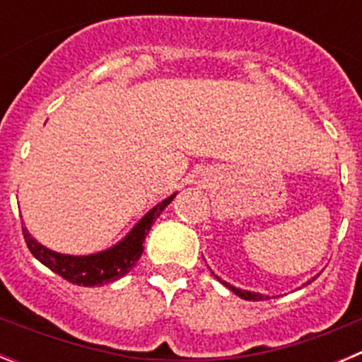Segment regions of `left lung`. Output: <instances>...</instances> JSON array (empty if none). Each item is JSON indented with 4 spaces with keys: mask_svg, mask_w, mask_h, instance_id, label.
I'll list each match as a JSON object with an SVG mask.
<instances>
[{
    "mask_svg": "<svg viewBox=\"0 0 362 362\" xmlns=\"http://www.w3.org/2000/svg\"><path fill=\"white\" fill-rule=\"evenodd\" d=\"M217 279H219V277H217ZM221 283L225 284V286H226V288H228V290H232V292L235 293V296L241 297V299H246V300H263V299H268V297L261 296V293L246 292V290H239V288H235V286H232V284L225 283V281H221ZM308 283H312V281H308Z\"/></svg>",
    "mask_w": 362,
    "mask_h": 362,
    "instance_id": "1",
    "label": "left lung"
}]
</instances>
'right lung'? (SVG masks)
<instances>
[{
	"instance_id": "add662e5",
	"label": "right lung",
	"mask_w": 362,
	"mask_h": 362,
	"mask_svg": "<svg viewBox=\"0 0 362 362\" xmlns=\"http://www.w3.org/2000/svg\"><path fill=\"white\" fill-rule=\"evenodd\" d=\"M170 196L163 203H159L156 209L150 210L145 217H143L132 232L114 248L107 252H99L94 255H86V257H74V255H63L57 252L49 250L41 246L34 238H30L28 230L23 226V238L27 243L28 250L32 255L43 263L45 267L50 268L54 274L62 276L69 283L78 284V286H98V284H107L112 281L119 279L124 274H129L134 268V264L139 261L143 254V243L148 235L150 228H152L153 221L159 214L163 212L166 204H170L174 199Z\"/></svg>"
}]
</instances>
